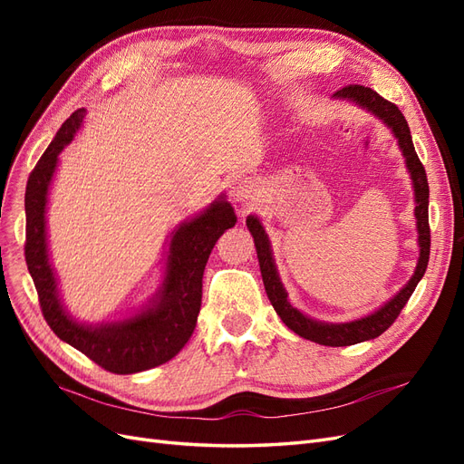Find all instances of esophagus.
<instances>
[{
	"mask_svg": "<svg viewBox=\"0 0 464 464\" xmlns=\"http://www.w3.org/2000/svg\"><path fill=\"white\" fill-rule=\"evenodd\" d=\"M232 195L240 203L247 205L249 201H254V188H251V184H247V181L237 179L232 184Z\"/></svg>",
	"mask_w": 464,
	"mask_h": 464,
	"instance_id": "obj_1",
	"label": "esophagus"
}]
</instances>
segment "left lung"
Wrapping results in <instances>:
<instances>
[{
    "mask_svg": "<svg viewBox=\"0 0 464 464\" xmlns=\"http://www.w3.org/2000/svg\"><path fill=\"white\" fill-rule=\"evenodd\" d=\"M336 98H348V101H354L356 104L368 108L370 111H373L375 116L382 118L389 128L395 133V137L399 139L401 150L406 159V166H409L412 181H414V195H416V220H418V242H420V261L416 266L414 276L409 280L395 298L391 302H387L382 310H377L375 314L362 317L358 321L353 323H341V325H327V323H319L314 321L310 317H305L304 314H300L296 307H292L286 292L280 285L275 263H273V256H271V247H269V240H266L265 230L261 227V222L256 217L247 218V228L254 236L256 242V249H257V259H259V266H261V276H263V285H265V292L269 296L275 312L283 319L285 325L288 329H292L296 334L304 336L307 341H314L317 344H325V346H350L356 343H363L375 339L382 333H385L395 319L401 315L402 307L406 305V302L411 300L412 292L416 288V285L420 283V278L424 276L426 269H428V261H430V222H428V198H430V188H428V178H426V170L424 164L420 162L418 154L414 150L412 145V137H411V130L409 123H406L402 111L399 110L397 104H392L382 94H377L375 91H372L370 87H362V85H348L343 87L341 91H336L334 94Z\"/></svg>",
    "mask_w": 464,
    "mask_h": 464,
    "instance_id": "1",
    "label": "left lung"
}]
</instances>
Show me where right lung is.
<instances>
[{
    "instance_id": "right-lung-1",
    "label": "right lung",
    "mask_w": 464,
    "mask_h": 464,
    "mask_svg": "<svg viewBox=\"0 0 464 464\" xmlns=\"http://www.w3.org/2000/svg\"><path fill=\"white\" fill-rule=\"evenodd\" d=\"M82 118L85 110L81 108L65 120L26 181L24 261L34 280L42 315L62 341L110 373L145 372L172 360L189 341L201 310L205 265L218 237L232 228L237 218L230 203L217 201L201 217L174 232L160 300L149 310L131 319L106 323L98 329L79 325L62 310L58 300L46 254L44 213L58 154L72 141Z\"/></svg>"
}]
</instances>
